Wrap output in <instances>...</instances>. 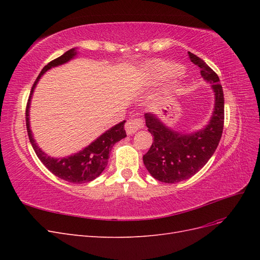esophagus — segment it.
I'll return each mask as SVG.
<instances>
[{
  "instance_id": "esophagus-1",
  "label": "esophagus",
  "mask_w": 260,
  "mask_h": 260,
  "mask_svg": "<svg viewBox=\"0 0 260 260\" xmlns=\"http://www.w3.org/2000/svg\"><path fill=\"white\" fill-rule=\"evenodd\" d=\"M142 127H143V121L139 119V118H131V119H129L124 124L125 132H127L128 135H133V133H136Z\"/></svg>"
}]
</instances>
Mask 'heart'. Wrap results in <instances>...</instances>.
<instances>
[{"label":"heart","instance_id":"1","mask_svg":"<svg viewBox=\"0 0 260 260\" xmlns=\"http://www.w3.org/2000/svg\"><path fill=\"white\" fill-rule=\"evenodd\" d=\"M149 72L157 78V79H164V78L170 77L175 74L181 75V68L171 61L156 60L149 64Z\"/></svg>","mask_w":260,"mask_h":260}]
</instances>
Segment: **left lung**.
I'll return each instance as SVG.
<instances>
[{
  "mask_svg": "<svg viewBox=\"0 0 260 260\" xmlns=\"http://www.w3.org/2000/svg\"><path fill=\"white\" fill-rule=\"evenodd\" d=\"M188 57L201 68L204 80L210 83L215 95L214 112L205 127L191 133L178 132L167 127L154 114L144 115L147 130L154 141L143 156V162L152 177L165 183L180 182L200 171L214 155L222 136L224 99L219 77L193 53L188 52Z\"/></svg>",
  "mask_w": 260,
  "mask_h": 260,
  "instance_id": "obj_1",
  "label": "left lung"
}]
</instances>
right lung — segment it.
<instances>
[{"label": "right lung", "mask_w": 260, "mask_h": 260, "mask_svg": "<svg viewBox=\"0 0 260 260\" xmlns=\"http://www.w3.org/2000/svg\"><path fill=\"white\" fill-rule=\"evenodd\" d=\"M76 49L69 50L62 54L61 56L50 61L49 64L44 66V68L41 70L40 75L38 76L37 80L32 85V89L30 91V95L26 108V125L30 143L32 145L37 156L53 175L72 183H85L98 178L102 172H103V170L107 166L109 153H111L115 143L127 137L123 128L125 120L119 122L111 129L105 131L103 135L100 136L95 141H93L90 145L84 147L82 151L70 156L55 158V157H51L48 154H45L36 143L32 136V131L30 129L29 119L31 99H32L35 88L37 86L39 80H40V78L51 68L66 64L69 60H72L76 57Z\"/></svg>", "instance_id": "obj_1"}]
</instances>
